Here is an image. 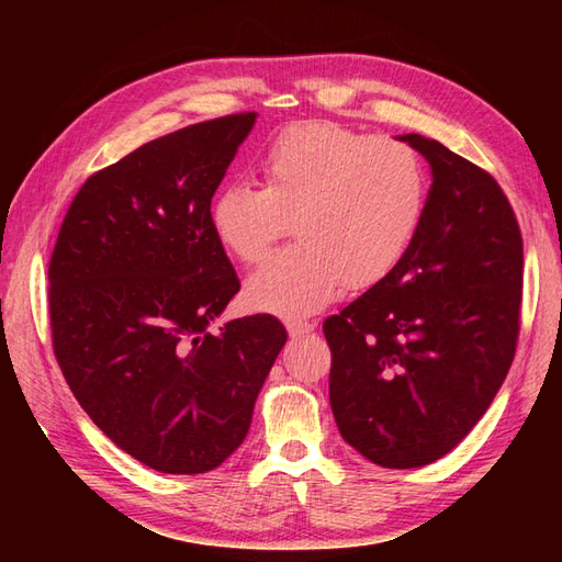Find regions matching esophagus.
<instances>
[{
  "mask_svg": "<svg viewBox=\"0 0 562 562\" xmlns=\"http://www.w3.org/2000/svg\"><path fill=\"white\" fill-rule=\"evenodd\" d=\"M314 328H316V324H312V321H300V318L288 321V333H290L292 338L308 336V333H312Z\"/></svg>",
  "mask_w": 562,
  "mask_h": 562,
  "instance_id": "34e87169",
  "label": "esophagus"
}]
</instances>
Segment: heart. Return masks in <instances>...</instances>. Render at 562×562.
Instances as JSON below:
<instances>
[{
  "mask_svg": "<svg viewBox=\"0 0 562 562\" xmlns=\"http://www.w3.org/2000/svg\"><path fill=\"white\" fill-rule=\"evenodd\" d=\"M262 186L220 188L210 224L220 244L258 262L290 232L300 241L250 274L260 312L306 316L342 288L376 284L398 266L423 222L427 181L415 149L333 123L284 130L260 157Z\"/></svg>",
  "mask_w": 562,
  "mask_h": 562,
  "instance_id": "1",
  "label": "heart"
}]
</instances>
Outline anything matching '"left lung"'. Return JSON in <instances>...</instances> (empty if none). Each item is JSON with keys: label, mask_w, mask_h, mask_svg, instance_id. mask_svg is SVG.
<instances>
[{"label": "left lung", "mask_w": 562, "mask_h": 562, "mask_svg": "<svg viewBox=\"0 0 562 562\" xmlns=\"http://www.w3.org/2000/svg\"><path fill=\"white\" fill-rule=\"evenodd\" d=\"M432 171L401 262L324 324L342 439L384 469L445 457L491 408L517 348L521 234L491 173L401 135Z\"/></svg>", "instance_id": "8db88e82"}]
</instances>
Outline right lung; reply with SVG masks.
<instances>
[{"instance_id": "add662e5", "label": "right lung", "mask_w": 562, "mask_h": 562, "mask_svg": "<svg viewBox=\"0 0 562 562\" xmlns=\"http://www.w3.org/2000/svg\"><path fill=\"white\" fill-rule=\"evenodd\" d=\"M256 113L142 145L71 200L50 258L59 369L103 435L154 471L217 469L241 447L288 330L220 318L238 278L210 224Z\"/></svg>"}]
</instances>
